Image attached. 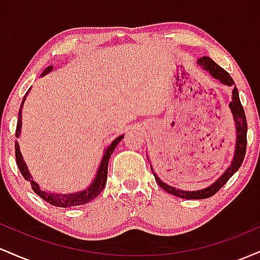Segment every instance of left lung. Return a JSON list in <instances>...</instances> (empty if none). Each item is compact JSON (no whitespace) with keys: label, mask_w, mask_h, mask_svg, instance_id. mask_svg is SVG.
I'll list each match as a JSON object with an SVG mask.
<instances>
[{"label":"left lung","mask_w":260,"mask_h":260,"mask_svg":"<svg viewBox=\"0 0 260 260\" xmlns=\"http://www.w3.org/2000/svg\"><path fill=\"white\" fill-rule=\"evenodd\" d=\"M197 64L199 67H202L203 70L207 71V72L213 77L214 79H217L220 83L223 85L232 86V99L230 101L229 107L230 111L232 113V117H234L235 122V128H236V144H235V153L234 157H232L231 164L228 169L225 170V172L220 176L215 182L210 184V186L203 188V189L198 190H183L178 189L172 186H169L168 183H165L164 181L160 180V177L154 172L153 166L150 165L151 171L155 176V181L157 182V184L162 188L164 190H166L168 193H171L176 197H180L183 199H205L209 197L214 196L217 190L221 188L223 184L228 182L232 176L235 175V172H237V170L242 165L244 155H246V147H247V121H246V115H244V110L242 107V104L240 101V95H238L237 88L235 86L234 79L231 78V76L226 72L223 68L220 67L219 64H216L208 56H203V57L197 59ZM149 160V157H148Z\"/></svg>","instance_id":"left-lung-1"}]
</instances>
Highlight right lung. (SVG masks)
<instances>
[{
    "mask_svg": "<svg viewBox=\"0 0 260 260\" xmlns=\"http://www.w3.org/2000/svg\"><path fill=\"white\" fill-rule=\"evenodd\" d=\"M53 70V66H49L43 71L40 77L46 76L49 74L51 71ZM31 88H29V90L25 92L24 98H23L22 101V105H20L19 112H18V121H17V129H16V137L19 138L20 132H22V110H23V105H24L26 96H28L29 91H30ZM124 137V134L122 136L117 137L115 140H112L111 144L107 147L105 150H104L103 157H101L100 161V165L98 168L96 174H95L94 180L91 181V183L89 184L85 189L79 190V192H72V193H57V192H51V190H45L41 188L37 182L34 181L32 176L29 172L28 166H26L24 159H23V155L20 153V149H19V143L16 142V161H17V165L19 168L20 174H22L23 177L25 178L26 181L30 182L32 190H34L37 194L43 198L45 202L50 203V204L53 205V207H61V208H71V207H78V205H83L86 204V203L91 202L92 199L96 198L100 194L101 190L105 188L106 184V180H107V165H109V160L111 154L115 150V148L117 147L118 143L121 142L122 138Z\"/></svg>",
    "mask_w": 260,
    "mask_h": 260,
    "instance_id": "1",
    "label": "right lung"
}]
</instances>
